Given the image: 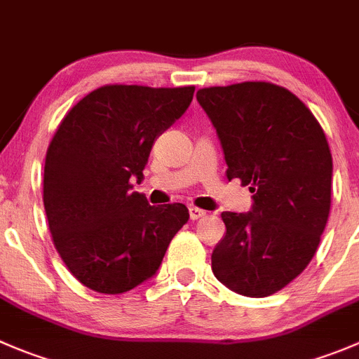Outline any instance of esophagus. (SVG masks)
Instances as JSON below:
<instances>
[{
  "label": "esophagus",
  "instance_id": "obj_1",
  "mask_svg": "<svg viewBox=\"0 0 359 359\" xmlns=\"http://www.w3.org/2000/svg\"><path fill=\"white\" fill-rule=\"evenodd\" d=\"M205 214H207V212L201 210V208H198V207H191V208H189V217L193 219V221H196V219L203 217Z\"/></svg>",
  "mask_w": 359,
  "mask_h": 359
}]
</instances>
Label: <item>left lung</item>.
<instances>
[{
  "label": "left lung",
  "instance_id": "left-lung-1",
  "mask_svg": "<svg viewBox=\"0 0 359 359\" xmlns=\"http://www.w3.org/2000/svg\"><path fill=\"white\" fill-rule=\"evenodd\" d=\"M196 100L221 140L226 177L254 193L249 212L221 214L226 235L212 272L235 293L270 297L304 272L325 231L333 173L326 135L304 102L276 83L205 87Z\"/></svg>",
  "mask_w": 359,
  "mask_h": 359
}]
</instances>
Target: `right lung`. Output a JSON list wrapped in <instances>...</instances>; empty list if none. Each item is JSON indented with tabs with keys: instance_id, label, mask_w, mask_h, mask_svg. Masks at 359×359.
I'll use <instances>...</instances> for the list:
<instances>
[{
	"instance_id": "add662e5",
	"label": "right lung",
	"mask_w": 359,
	"mask_h": 359,
	"mask_svg": "<svg viewBox=\"0 0 359 359\" xmlns=\"http://www.w3.org/2000/svg\"><path fill=\"white\" fill-rule=\"evenodd\" d=\"M194 87L103 86L83 96L47 149L43 205L59 256L79 283L119 294L156 276L189 219L133 189L156 138L182 117Z\"/></svg>"
}]
</instances>
